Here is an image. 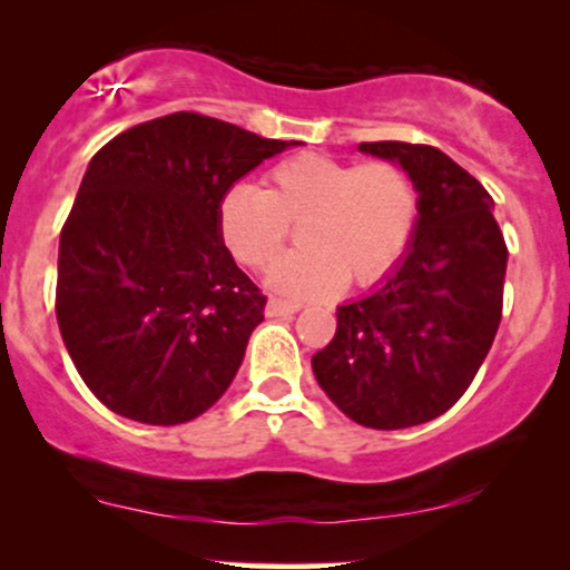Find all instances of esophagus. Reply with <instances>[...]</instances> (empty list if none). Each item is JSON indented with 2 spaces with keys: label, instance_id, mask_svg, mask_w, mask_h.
Masks as SVG:
<instances>
[{
  "label": "esophagus",
  "instance_id": "obj_1",
  "mask_svg": "<svg viewBox=\"0 0 570 570\" xmlns=\"http://www.w3.org/2000/svg\"><path fill=\"white\" fill-rule=\"evenodd\" d=\"M303 303H294V299H281L271 297L267 299V316H289V313H297Z\"/></svg>",
  "mask_w": 570,
  "mask_h": 570
}]
</instances>
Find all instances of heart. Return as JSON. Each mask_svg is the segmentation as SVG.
<instances>
[{"mask_svg":"<svg viewBox=\"0 0 570 570\" xmlns=\"http://www.w3.org/2000/svg\"><path fill=\"white\" fill-rule=\"evenodd\" d=\"M421 219L415 179L394 160L348 163L305 153L271 168L265 187L233 185L217 227L238 263L267 267L299 227V252L267 273L273 289L332 294L367 286L404 257Z\"/></svg>","mask_w":570,"mask_h":570,"instance_id":"1","label":"heart"}]
</instances>
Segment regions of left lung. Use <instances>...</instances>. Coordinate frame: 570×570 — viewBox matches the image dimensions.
Instances as JSON below:
<instances>
[{
	"label": "left lung",
	"mask_w": 570,
	"mask_h": 570,
	"mask_svg": "<svg viewBox=\"0 0 570 570\" xmlns=\"http://www.w3.org/2000/svg\"><path fill=\"white\" fill-rule=\"evenodd\" d=\"M415 179L421 219L404 257L367 297L337 307L313 375L351 421L410 429L448 412L501 324L507 244L488 189L429 144L364 141Z\"/></svg>",
	"instance_id": "obj_1"
}]
</instances>
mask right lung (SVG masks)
I'll use <instances>...</instances> for the list:
<instances>
[{"label":"right lung","instance_id":"obj_1","mask_svg":"<svg viewBox=\"0 0 570 570\" xmlns=\"http://www.w3.org/2000/svg\"><path fill=\"white\" fill-rule=\"evenodd\" d=\"M286 141L174 112L122 130L82 176L56 316L77 372L130 421L176 426L230 389L265 294L222 244V195Z\"/></svg>","mask_w":570,"mask_h":570}]
</instances>
